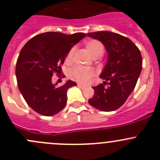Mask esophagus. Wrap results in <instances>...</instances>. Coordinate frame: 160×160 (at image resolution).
I'll return each instance as SVG.
<instances>
[{"instance_id": "esophagus-1", "label": "esophagus", "mask_w": 160, "mask_h": 160, "mask_svg": "<svg viewBox=\"0 0 160 160\" xmlns=\"http://www.w3.org/2000/svg\"><path fill=\"white\" fill-rule=\"evenodd\" d=\"M77 86H78V88H80V89H82V90H84L85 89V87H83V85H81V84H80V83H78V84H77Z\"/></svg>"}]
</instances>
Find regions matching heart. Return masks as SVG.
Segmentation results:
<instances>
[{"mask_svg": "<svg viewBox=\"0 0 160 160\" xmlns=\"http://www.w3.org/2000/svg\"><path fill=\"white\" fill-rule=\"evenodd\" d=\"M85 47L87 50L88 51L91 56L93 58L94 57H101L104 53V46L100 41L97 40H91L85 43ZM74 53V48L71 49L66 56V62L69 63L72 60V55ZM71 78L72 80H77L79 83L82 84H88L93 80V79L95 77V72L91 69H88V68L80 67L77 66L72 69L69 73Z\"/></svg>", "mask_w": 160, "mask_h": 160, "instance_id": "1", "label": "heart"}]
</instances>
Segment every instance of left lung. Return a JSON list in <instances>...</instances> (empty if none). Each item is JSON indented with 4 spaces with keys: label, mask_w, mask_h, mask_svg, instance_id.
I'll return each mask as SVG.
<instances>
[{
    "label": "left lung",
    "mask_w": 160,
    "mask_h": 160,
    "mask_svg": "<svg viewBox=\"0 0 160 160\" xmlns=\"http://www.w3.org/2000/svg\"><path fill=\"white\" fill-rule=\"evenodd\" d=\"M87 36L101 41L108 54L100 74L105 81L93 88L94 95L88 102L101 111H114L125 103L135 88L142 72V55L129 38L116 32L98 31ZM106 83L108 87L105 88Z\"/></svg>",
    "instance_id": "8db88e82"
}]
</instances>
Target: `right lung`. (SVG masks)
Masks as SVG:
<instances>
[{"mask_svg": "<svg viewBox=\"0 0 160 160\" xmlns=\"http://www.w3.org/2000/svg\"><path fill=\"white\" fill-rule=\"evenodd\" d=\"M85 37L83 32H47L32 37L22 48L15 67L17 83L26 103L37 113L51 116L65 108L68 89L77 83L69 80L57 87L52 76L61 72L69 51Z\"/></svg>", "mask_w": 160, "mask_h": 160, "instance_id": "right-lung-1", "label": "right lung"}]
</instances>
